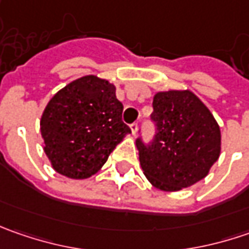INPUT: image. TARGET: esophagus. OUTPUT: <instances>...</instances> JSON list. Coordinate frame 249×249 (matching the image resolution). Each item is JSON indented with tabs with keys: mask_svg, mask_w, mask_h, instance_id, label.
I'll use <instances>...</instances> for the list:
<instances>
[{
	"mask_svg": "<svg viewBox=\"0 0 249 249\" xmlns=\"http://www.w3.org/2000/svg\"><path fill=\"white\" fill-rule=\"evenodd\" d=\"M130 129H131V133H133V134H136L137 130H139V123H136V122L131 123V124H130Z\"/></svg>",
	"mask_w": 249,
	"mask_h": 249,
	"instance_id": "obj_1",
	"label": "esophagus"
}]
</instances>
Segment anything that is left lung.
I'll return each instance as SVG.
<instances>
[{
	"mask_svg": "<svg viewBox=\"0 0 249 249\" xmlns=\"http://www.w3.org/2000/svg\"><path fill=\"white\" fill-rule=\"evenodd\" d=\"M152 108L154 137L148 142L136 140L144 175L163 191L196 184L220 154V129L213 115L188 90L158 92Z\"/></svg>",
	"mask_w": 249,
	"mask_h": 249,
	"instance_id": "1",
	"label": "left lung"
}]
</instances>
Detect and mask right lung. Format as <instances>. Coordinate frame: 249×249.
<instances>
[{
    "label": "right lung",
    "mask_w": 249,
    "mask_h": 249,
    "mask_svg": "<svg viewBox=\"0 0 249 249\" xmlns=\"http://www.w3.org/2000/svg\"><path fill=\"white\" fill-rule=\"evenodd\" d=\"M116 89L97 76H84L53 95L40 127L53 167L71 178L95 175L123 137L131 133L122 120Z\"/></svg>",
    "instance_id": "1"
}]
</instances>
